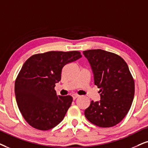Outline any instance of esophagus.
<instances>
[{
    "label": "esophagus",
    "instance_id": "34e87169",
    "mask_svg": "<svg viewBox=\"0 0 148 148\" xmlns=\"http://www.w3.org/2000/svg\"><path fill=\"white\" fill-rule=\"evenodd\" d=\"M80 96L78 94H76V93H74V94H73L72 95V98H73V99H74V100H75L76 98H78V97H79Z\"/></svg>",
    "mask_w": 148,
    "mask_h": 148
}]
</instances>
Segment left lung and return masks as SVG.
Returning a JSON list of instances; mask_svg holds the SVG:
<instances>
[{"instance_id":"8db88e82","label":"left lung","mask_w":148,"mask_h":148,"mask_svg":"<svg viewBox=\"0 0 148 148\" xmlns=\"http://www.w3.org/2000/svg\"><path fill=\"white\" fill-rule=\"evenodd\" d=\"M100 89V102H91L85 111L96 126L109 128L119 124L128 113L134 95V81L128 66L117 54L101 49L83 51Z\"/></svg>"}]
</instances>
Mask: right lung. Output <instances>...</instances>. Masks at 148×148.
Returning <instances> with one entry per match:
<instances>
[{"label": "right lung", "mask_w": 148, "mask_h": 148, "mask_svg": "<svg viewBox=\"0 0 148 148\" xmlns=\"http://www.w3.org/2000/svg\"><path fill=\"white\" fill-rule=\"evenodd\" d=\"M81 57L79 51H49L35 54L25 61L15 82V95L30 126L48 130L63 120L73 98L57 96L55 84L61 80L64 65Z\"/></svg>", "instance_id": "add662e5"}]
</instances>
